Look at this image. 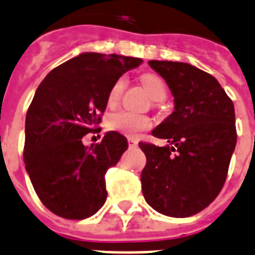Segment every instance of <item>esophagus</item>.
<instances>
[{"instance_id": "esophagus-1", "label": "esophagus", "mask_w": 255, "mask_h": 255, "mask_svg": "<svg viewBox=\"0 0 255 255\" xmlns=\"http://www.w3.org/2000/svg\"><path fill=\"white\" fill-rule=\"evenodd\" d=\"M137 144H138L137 140L128 137V145H129V148H136V146H137Z\"/></svg>"}]
</instances>
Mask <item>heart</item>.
I'll use <instances>...</instances> for the list:
<instances>
[{
  "label": "heart",
  "mask_w": 255,
  "mask_h": 255,
  "mask_svg": "<svg viewBox=\"0 0 255 255\" xmlns=\"http://www.w3.org/2000/svg\"><path fill=\"white\" fill-rule=\"evenodd\" d=\"M141 82L146 92L150 94V97L157 101L165 98L166 95V86L165 82L161 80L156 74L146 73L141 76ZM124 90V80L119 78L114 82V85L110 88L109 94H107V106L114 107L117 106V103L121 99V95ZM150 119L145 115H140V114H134L127 110H119L117 113L110 114L106 121V126L110 131L119 132L122 134L134 137L142 131H145L150 127Z\"/></svg>",
  "instance_id": "1"
}]
</instances>
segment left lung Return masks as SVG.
Masks as SVG:
<instances>
[{
  "label": "left lung",
  "mask_w": 255,
  "mask_h": 255,
  "mask_svg": "<svg viewBox=\"0 0 255 255\" xmlns=\"http://www.w3.org/2000/svg\"><path fill=\"white\" fill-rule=\"evenodd\" d=\"M174 95V111L152 132L167 145L138 142L145 153L141 190L149 206L188 217L214 202L224 186L237 141L235 106L215 77L190 64L149 61Z\"/></svg>",
  "instance_id": "left-lung-1"
}]
</instances>
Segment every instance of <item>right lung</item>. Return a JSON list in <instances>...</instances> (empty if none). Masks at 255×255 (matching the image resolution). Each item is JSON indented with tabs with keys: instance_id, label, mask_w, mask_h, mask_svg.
Segmentation results:
<instances>
[{
	"instance_id": "1",
	"label": "right lung",
	"mask_w": 255,
	"mask_h": 255,
	"mask_svg": "<svg viewBox=\"0 0 255 255\" xmlns=\"http://www.w3.org/2000/svg\"><path fill=\"white\" fill-rule=\"evenodd\" d=\"M141 59L86 52L56 67L41 81L26 115L23 161L36 195L51 212L69 220L94 215L107 198L105 174L128 148L107 132L85 146V134L101 132L107 94Z\"/></svg>"
}]
</instances>
